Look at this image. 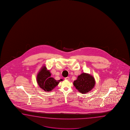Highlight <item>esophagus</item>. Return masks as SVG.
I'll return each instance as SVG.
<instances>
[{"label":"esophagus","instance_id":"1","mask_svg":"<svg viewBox=\"0 0 130 130\" xmlns=\"http://www.w3.org/2000/svg\"><path fill=\"white\" fill-rule=\"evenodd\" d=\"M64 79L67 80H70V78L69 77H66V78H64Z\"/></svg>","mask_w":130,"mask_h":130}]
</instances>
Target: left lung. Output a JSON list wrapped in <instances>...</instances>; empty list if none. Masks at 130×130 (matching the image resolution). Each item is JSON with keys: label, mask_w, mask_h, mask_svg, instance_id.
Segmentation results:
<instances>
[{"label": "left lung", "mask_w": 130, "mask_h": 130, "mask_svg": "<svg viewBox=\"0 0 130 130\" xmlns=\"http://www.w3.org/2000/svg\"><path fill=\"white\" fill-rule=\"evenodd\" d=\"M78 90L82 94L88 92L94 88L95 85L94 78L91 75L83 73L79 75L73 83Z\"/></svg>", "instance_id": "8db88e82"}]
</instances>
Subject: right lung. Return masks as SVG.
I'll use <instances>...</instances> for the list:
<instances>
[{"label": "right lung", "instance_id": "right-lung-1", "mask_svg": "<svg viewBox=\"0 0 130 130\" xmlns=\"http://www.w3.org/2000/svg\"><path fill=\"white\" fill-rule=\"evenodd\" d=\"M51 76V73L50 71L47 70L45 66L41 69L37 76V82L39 86L44 91L47 92L51 91L58 86L59 82L63 80L62 79L56 80Z\"/></svg>", "mask_w": 130, "mask_h": 130}]
</instances>
